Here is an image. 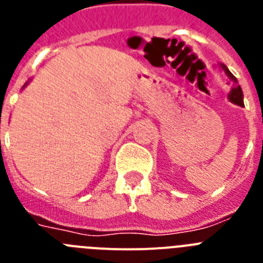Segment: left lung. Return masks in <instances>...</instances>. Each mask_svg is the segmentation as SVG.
Wrapping results in <instances>:
<instances>
[{
    "label": "left lung",
    "mask_w": 263,
    "mask_h": 263,
    "mask_svg": "<svg viewBox=\"0 0 263 263\" xmlns=\"http://www.w3.org/2000/svg\"><path fill=\"white\" fill-rule=\"evenodd\" d=\"M222 68L225 69V72H227V75L229 76V78L232 79V80L236 81V78H234L233 75H232L231 72H229V69L227 68L225 66H222ZM229 100H231L232 103L237 104V105H240V106H243V100H242V90H241L240 85L236 88H233V89L231 90V95H229Z\"/></svg>",
    "instance_id": "1"
}]
</instances>
